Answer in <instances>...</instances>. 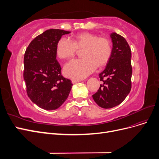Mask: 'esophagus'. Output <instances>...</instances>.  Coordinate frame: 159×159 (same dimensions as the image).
Segmentation results:
<instances>
[{"label": "esophagus", "instance_id": "34e87169", "mask_svg": "<svg viewBox=\"0 0 159 159\" xmlns=\"http://www.w3.org/2000/svg\"><path fill=\"white\" fill-rule=\"evenodd\" d=\"M81 81V80H79V79H72L71 80V82L73 84H75L76 82H78V81Z\"/></svg>", "mask_w": 159, "mask_h": 159}]
</instances>
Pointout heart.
<instances>
[{"label":"heart","instance_id":"b5f03b06","mask_svg":"<svg viewBox=\"0 0 159 159\" xmlns=\"http://www.w3.org/2000/svg\"><path fill=\"white\" fill-rule=\"evenodd\" d=\"M83 58L71 60L64 67V74L72 78L82 79L92 73L98 66L106 64L112 54V45L107 38L84 32L75 35L71 41L61 38L57 43L56 54L60 59L74 57L78 50H82Z\"/></svg>","mask_w":159,"mask_h":159}]
</instances>
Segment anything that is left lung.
<instances>
[{"label":"left lung","mask_w":159,"mask_h":159,"mask_svg":"<svg viewBox=\"0 0 159 159\" xmlns=\"http://www.w3.org/2000/svg\"><path fill=\"white\" fill-rule=\"evenodd\" d=\"M112 54L105 69L99 74L103 84L92 97L99 107L109 109L121 103L131 89V50L122 36L113 32Z\"/></svg>","instance_id":"1"}]
</instances>
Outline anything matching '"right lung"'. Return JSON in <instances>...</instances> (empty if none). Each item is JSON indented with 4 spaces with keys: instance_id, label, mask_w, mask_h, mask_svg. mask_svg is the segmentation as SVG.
<instances>
[{
    "instance_id": "right-lung-1",
    "label": "right lung",
    "mask_w": 159,
    "mask_h": 159,
    "mask_svg": "<svg viewBox=\"0 0 159 159\" xmlns=\"http://www.w3.org/2000/svg\"><path fill=\"white\" fill-rule=\"evenodd\" d=\"M70 33L50 29L36 36L28 45L24 57V80L32 102L46 110H54L68 98L72 84L61 74L56 60L57 43Z\"/></svg>"
}]
</instances>
